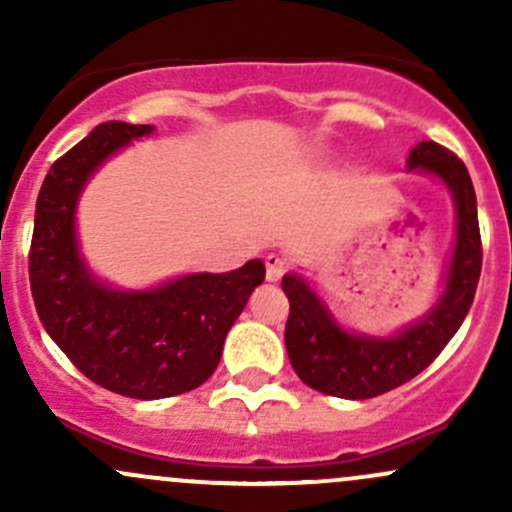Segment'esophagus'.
Returning <instances> with one entry per match:
<instances>
[{
    "label": "esophagus",
    "instance_id": "obj_1",
    "mask_svg": "<svg viewBox=\"0 0 512 512\" xmlns=\"http://www.w3.org/2000/svg\"><path fill=\"white\" fill-rule=\"evenodd\" d=\"M265 270H267L265 272L267 282H277L282 275H285L287 260H285V257H280V255H267L265 257Z\"/></svg>",
    "mask_w": 512,
    "mask_h": 512
}]
</instances>
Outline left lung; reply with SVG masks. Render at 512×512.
Returning <instances> with one entry per match:
<instances>
[{"label":"left lung","instance_id":"obj_1","mask_svg":"<svg viewBox=\"0 0 512 512\" xmlns=\"http://www.w3.org/2000/svg\"><path fill=\"white\" fill-rule=\"evenodd\" d=\"M406 170L438 180L451 195L456 237L436 302L401 329L366 334L344 327L317 287L297 272L282 277L289 299L285 347L292 369L314 391L337 399H374L421 374L461 329L476 297L480 262L478 203L463 160L433 141L411 148Z\"/></svg>","mask_w":512,"mask_h":512}]
</instances>
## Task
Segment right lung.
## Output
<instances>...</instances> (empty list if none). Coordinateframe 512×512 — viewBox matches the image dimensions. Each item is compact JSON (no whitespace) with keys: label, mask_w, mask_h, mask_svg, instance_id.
Returning a JSON list of instances; mask_svg holds the SVG:
<instances>
[{"label":"right lung","mask_w":512,"mask_h":512,"mask_svg":"<svg viewBox=\"0 0 512 512\" xmlns=\"http://www.w3.org/2000/svg\"><path fill=\"white\" fill-rule=\"evenodd\" d=\"M156 126L108 121L56 160L39 190L29 280L46 334L81 374L128 399H168L198 389L218 369L223 344L265 280L262 260L232 272H188L131 289L101 280L79 240V200L103 163Z\"/></svg>","instance_id":"1"}]
</instances>
